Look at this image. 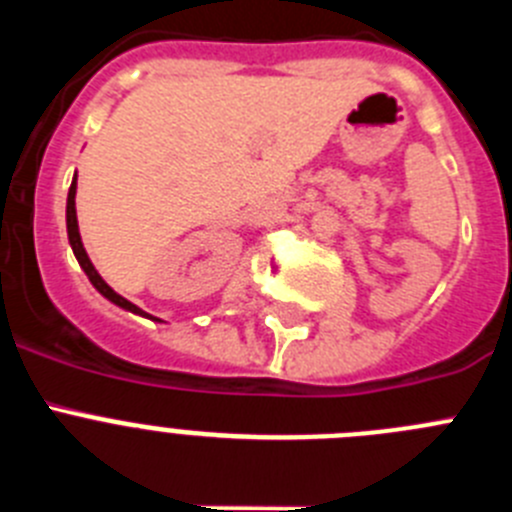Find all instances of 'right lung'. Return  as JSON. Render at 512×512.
<instances>
[{
  "mask_svg": "<svg viewBox=\"0 0 512 512\" xmlns=\"http://www.w3.org/2000/svg\"><path fill=\"white\" fill-rule=\"evenodd\" d=\"M66 230H69V243L71 248H74V256L76 261H79V266L84 269V274L89 277V282L94 284V289H97L99 295L107 297L110 302H115L117 307H122V310H130L135 312V315H143V318H151L148 312L140 310L138 305H133L130 300H125L122 295H117L115 289L110 287V284L104 282L102 277H99V271L94 269V264L89 261L87 251H84V243H81V235H79V223H76V176H74V182H71V189H69V200H66ZM153 320V318H151ZM158 320V318H156Z\"/></svg>",
  "mask_w": 512,
  "mask_h": 512,
  "instance_id": "1",
  "label": "right lung"
}]
</instances>
